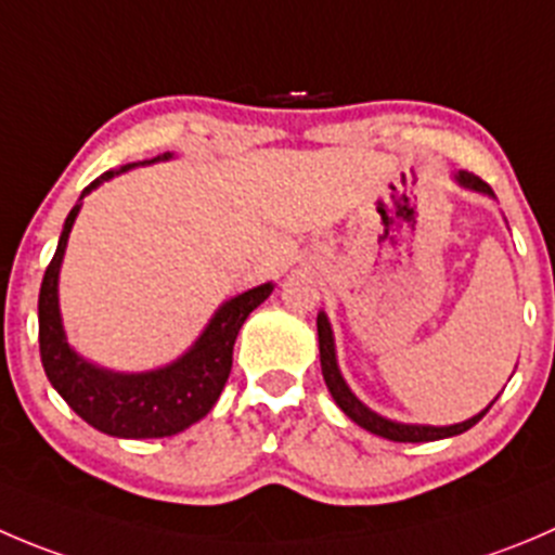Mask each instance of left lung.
<instances>
[{
	"instance_id": "left-lung-1",
	"label": "left lung",
	"mask_w": 555,
	"mask_h": 555,
	"mask_svg": "<svg viewBox=\"0 0 555 555\" xmlns=\"http://www.w3.org/2000/svg\"><path fill=\"white\" fill-rule=\"evenodd\" d=\"M459 184L469 186V190H477V192H486V195H493L491 186L486 184L482 179H477L475 173H466V170H461L459 176ZM317 336H320V365H322V376H325V385L327 390H331L333 401L341 406V412L347 414L349 421L358 423L360 428H365V431L376 434V437L382 439H390V442H434V439H448V437H459V434L469 431L475 423L482 421V414L488 412H480L475 414L472 421H464L459 423V426H403V423H396V421H385V417H379L376 412H371L369 406H363V403L358 401V398L352 396V390L347 387V382H344L341 371H338V363H336V347H333V331L331 325H327V317L320 314L317 317Z\"/></svg>"
}]
</instances>
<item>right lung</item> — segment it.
Instances as JSON below:
<instances>
[{
	"mask_svg": "<svg viewBox=\"0 0 555 555\" xmlns=\"http://www.w3.org/2000/svg\"><path fill=\"white\" fill-rule=\"evenodd\" d=\"M127 168L129 165L102 173L86 186L83 195ZM78 211L80 206H75L64 219L56 255L48 262L40 284L37 317H40L42 369L59 396L69 403V409L96 431L121 439L173 437L211 412L233 369L235 336L246 317L273 293V284H260L228 300L208 322L195 347L165 369L146 371V374H113V371L96 369L69 349L62 331V317H59V266H62L64 246H67Z\"/></svg>",
	"mask_w": 555,
	"mask_h": 555,
	"instance_id": "obj_1",
	"label": "right lung"
}]
</instances>
